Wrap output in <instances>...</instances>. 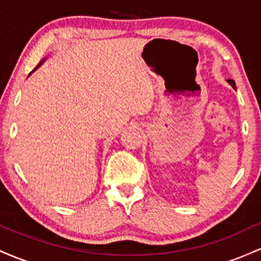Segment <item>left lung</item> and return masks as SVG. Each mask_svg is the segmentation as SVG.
Wrapping results in <instances>:
<instances>
[{
    "instance_id": "obj_1",
    "label": "left lung",
    "mask_w": 261,
    "mask_h": 261,
    "mask_svg": "<svg viewBox=\"0 0 261 261\" xmlns=\"http://www.w3.org/2000/svg\"><path fill=\"white\" fill-rule=\"evenodd\" d=\"M228 82L230 83V85H232L233 88H236V83H234V81H233V80H228Z\"/></svg>"
}]
</instances>
